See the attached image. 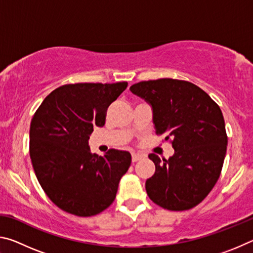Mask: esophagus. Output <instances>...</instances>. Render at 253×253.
Listing matches in <instances>:
<instances>
[{"instance_id":"esophagus-1","label":"esophagus","mask_w":253,"mask_h":253,"mask_svg":"<svg viewBox=\"0 0 253 253\" xmlns=\"http://www.w3.org/2000/svg\"><path fill=\"white\" fill-rule=\"evenodd\" d=\"M142 157H143V156L140 155V154H137V153H132V154H131V161H132V162L139 161Z\"/></svg>"}]
</instances>
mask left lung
I'll return each instance as SVG.
<instances>
[{
    "label": "left lung",
    "instance_id": "obj_1",
    "mask_svg": "<svg viewBox=\"0 0 253 253\" xmlns=\"http://www.w3.org/2000/svg\"><path fill=\"white\" fill-rule=\"evenodd\" d=\"M130 91L151 104L156 134L166 135L175 149L169 160L148 155L155 174L145 184L147 195L170 211L196 207L215 185L223 166L228 136L220 107L185 80L140 81Z\"/></svg>",
    "mask_w": 253,
    "mask_h": 253
}]
</instances>
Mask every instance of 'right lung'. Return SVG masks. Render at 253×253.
<instances>
[{
    "instance_id": "right-lung-1",
    "label": "right lung",
    "mask_w": 253,
    "mask_h": 253,
    "mask_svg": "<svg viewBox=\"0 0 253 253\" xmlns=\"http://www.w3.org/2000/svg\"><path fill=\"white\" fill-rule=\"evenodd\" d=\"M127 83L70 84L53 90L33 115L30 157L41 187L52 202L77 216H92L116 198L131 163L126 151L91 154L89 136L105 125L107 109Z\"/></svg>"
}]
</instances>
